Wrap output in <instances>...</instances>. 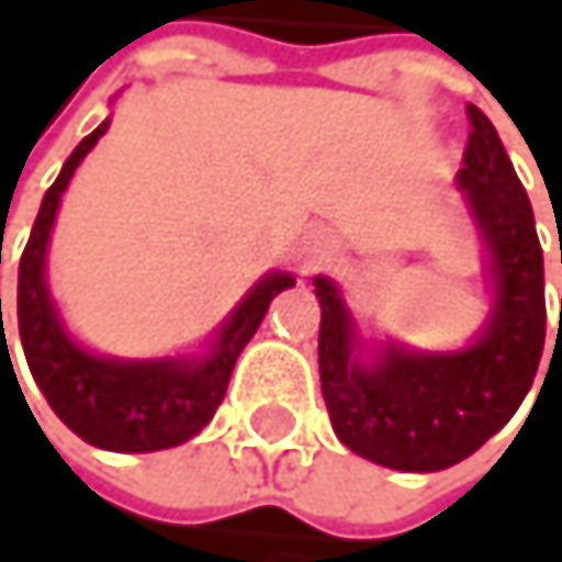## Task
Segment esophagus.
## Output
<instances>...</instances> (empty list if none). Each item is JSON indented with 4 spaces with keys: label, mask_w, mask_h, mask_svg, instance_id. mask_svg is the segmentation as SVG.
I'll return each instance as SVG.
<instances>
[{
    "label": "esophagus",
    "mask_w": 562,
    "mask_h": 562,
    "mask_svg": "<svg viewBox=\"0 0 562 562\" xmlns=\"http://www.w3.org/2000/svg\"><path fill=\"white\" fill-rule=\"evenodd\" d=\"M330 262H334V243L327 239V235H319V232L306 235V243L300 249V269L310 276V272H319L323 266H330Z\"/></svg>",
    "instance_id": "1"
}]
</instances>
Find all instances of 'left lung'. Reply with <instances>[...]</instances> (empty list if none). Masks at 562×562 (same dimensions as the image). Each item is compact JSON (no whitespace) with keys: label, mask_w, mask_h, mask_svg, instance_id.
Listing matches in <instances>:
<instances>
[{"label":"left lung","mask_w":562,"mask_h":562,"mask_svg":"<svg viewBox=\"0 0 562 562\" xmlns=\"http://www.w3.org/2000/svg\"><path fill=\"white\" fill-rule=\"evenodd\" d=\"M469 121L459 191L488 286L479 334L459 350L363 340L340 286L330 276L313 279L319 387L334 431L360 459L397 472H441L479 451L519 412L547 344L543 249L532 205L492 121L472 103Z\"/></svg>","instance_id":"8db88e82"}]
</instances>
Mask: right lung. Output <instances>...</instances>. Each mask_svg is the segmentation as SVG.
Listing matches in <instances>:
<instances>
[{"instance_id":"add662e5","label":"right lung","mask_w":562,"mask_h":562,"mask_svg":"<svg viewBox=\"0 0 562 562\" xmlns=\"http://www.w3.org/2000/svg\"><path fill=\"white\" fill-rule=\"evenodd\" d=\"M106 117L87 134L43 195L26 252L19 259V340L26 363L56 418L103 451H161L195 438L225 397L232 367L252 340L269 303L296 283L293 272H266L218 323L205 350L178 357H106L83 347L59 316L46 283L53 222L74 171L106 134ZM2 327V300H0ZM5 334V330H2Z\"/></svg>"}]
</instances>
